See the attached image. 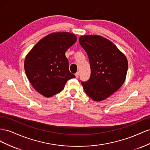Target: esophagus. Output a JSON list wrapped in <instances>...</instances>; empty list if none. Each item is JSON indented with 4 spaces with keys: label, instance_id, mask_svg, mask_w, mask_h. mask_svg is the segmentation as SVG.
I'll list each match as a JSON object with an SVG mask.
<instances>
[{
    "label": "esophagus",
    "instance_id": "1",
    "mask_svg": "<svg viewBox=\"0 0 150 150\" xmlns=\"http://www.w3.org/2000/svg\"><path fill=\"white\" fill-rule=\"evenodd\" d=\"M75 76H76V79L79 78V72H76V74H75Z\"/></svg>",
    "mask_w": 150,
    "mask_h": 150
}]
</instances>
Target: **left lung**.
<instances>
[{
	"label": "left lung",
	"instance_id": "obj_1",
	"mask_svg": "<svg viewBox=\"0 0 150 150\" xmlns=\"http://www.w3.org/2000/svg\"><path fill=\"white\" fill-rule=\"evenodd\" d=\"M79 42L87 53L91 69L90 79L81 83L89 97L94 101H102L125 82L127 59L116 46L101 36H81Z\"/></svg>",
	"mask_w": 150,
	"mask_h": 150
}]
</instances>
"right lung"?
<instances>
[{
  "label": "right lung",
  "instance_id": "obj_1",
  "mask_svg": "<svg viewBox=\"0 0 150 150\" xmlns=\"http://www.w3.org/2000/svg\"><path fill=\"white\" fill-rule=\"evenodd\" d=\"M76 41L68 32L53 33L33 47L24 60V70L36 91L46 97L62 92L67 80L75 78L69 71L66 51Z\"/></svg>",
  "mask_w": 150,
  "mask_h": 150
}]
</instances>
